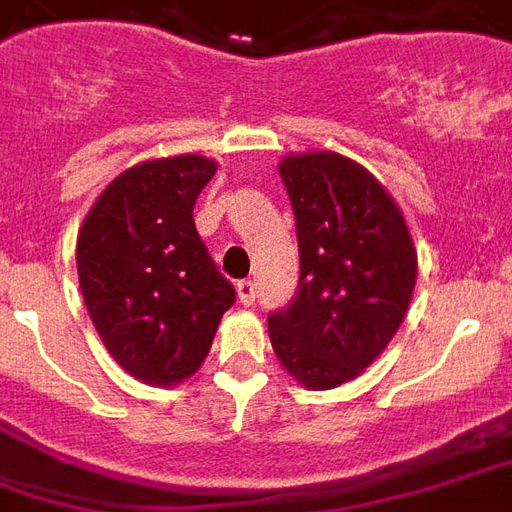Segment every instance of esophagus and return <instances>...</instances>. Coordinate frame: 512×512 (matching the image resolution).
<instances>
[{
  "label": "esophagus",
  "mask_w": 512,
  "mask_h": 512,
  "mask_svg": "<svg viewBox=\"0 0 512 512\" xmlns=\"http://www.w3.org/2000/svg\"><path fill=\"white\" fill-rule=\"evenodd\" d=\"M236 292H239L241 306H252L255 303V284L252 282H239L236 284Z\"/></svg>",
  "instance_id": "obj_1"
}]
</instances>
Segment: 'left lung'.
<instances>
[{
  "mask_svg": "<svg viewBox=\"0 0 512 512\" xmlns=\"http://www.w3.org/2000/svg\"><path fill=\"white\" fill-rule=\"evenodd\" d=\"M298 222V295L268 317L282 368L306 389H335L395 338L419 276L400 206L365 166L330 150L284 155Z\"/></svg>",
  "mask_w": 512,
  "mask_h": 512,
  "instance_id": "obj_1",
  "label": "left lung"
}]
</instances>
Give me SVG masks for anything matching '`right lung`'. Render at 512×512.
<instances>
[{"label": "right lung", "mask_w": 512, "mask_h": 512, "mask_svg": "<svg viewBox=\"0 0 512 512\" xmlns=\"http://www.w3.org/2000/svg\"><path fill=\"white\" fill-rule=\"evenodd\" d=\"M217 163L152 158L117 174L77 233V276L96 333L128 376L177 386L201 368L236 290L193 222Z\"/></svg>", "instance_id": "add662e5"}]
</instances>
